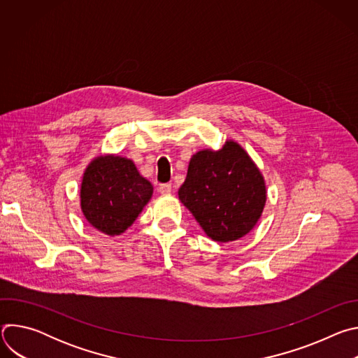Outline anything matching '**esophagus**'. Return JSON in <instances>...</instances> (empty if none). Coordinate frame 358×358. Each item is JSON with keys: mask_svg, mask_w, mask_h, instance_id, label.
Here are the masks:
<instances>
[{"mask_svg": "<svg viewBox=\"0 0 358 358\" xmlns=\"http://www.w3.org/2000/svg\"><path fill=\"white\" fill-rule=\"evenodd\" d=\"M159 191H160V194H163V195L170 194V192H171V184H160Z\"/></svg>", "mask_w": 358, "mask_h": 358, "instance_id": "esophagus-1", "label": "esophagus"}]
</instances>
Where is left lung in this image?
Masks as SVG:
<instances>
[{
  "label": "left lung",
  "mask_w": 358,
  "mask_h": 358,
  "mask_svg": "<svg viewBox=\"0 0 358 358\" xmlns=\"http://www.w3.org/2000/svg\"><path fill=\"white\" fill-rule=\"evenodd\" d=\"M178 198L213 241L232 242L258 224L265 203V178L234 140L220 150L203 148L191 157Z\"/></svg>",
  "instance_id": "obj_1"
}]
</instances>
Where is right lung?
<instances>
[{"mask_svg": "<svg viewBox=\"0 0 358 358\" xmlns=\"http://www.w3.org/2000/svg\"><path fill=\"white\" fill-rule=\"evenodd\" d=\"M152 195V185L130 159L105 155L86 167L80 184V208L86 221L109 236L123 234Z\"/></svg>", "mask_w": 358, "mask_h": 358, "instance_id": "right-lung-1", "label": "right lung"}]
</instances>
